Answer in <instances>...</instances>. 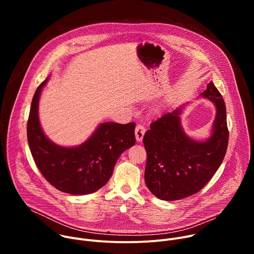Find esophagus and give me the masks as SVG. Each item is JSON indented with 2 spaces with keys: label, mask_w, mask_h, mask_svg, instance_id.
<instances>
[{
  "label": "esophagus",
  "mask_w": 254,
  "mask_h": 254,
  "mask_svg": "<svg viewBox=\"0 0 254 254\" xmlns=\"http://www.w3.org/2000/svg\"><path fill=\"white\" fill-rule=\"evenodd\" d=\"M144 132H146V128H144L143 126L137 125V126L135 127L134 133H135V138H136L137 141H141V140H142V137H143Z\"/></svg>",
  "instance_id": "esophagus-1"
}]
</instances>
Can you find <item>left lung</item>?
<instances>
[{
    "mask_svg": "<svg viewBox=\"0 0 254 254\" xmlns=\"http://www.w3.org/2000/svg\"><path fill=\"white\" fill-rule=\"evenodd\" d=\"M201 96L216 106L212 135L206 141L189 137L181 126V107L151 124L143 135L147 152L144 181L159 199L180 200L199 192L220 167L228 146L226 106L211 81Z\"/></svg>",
    "mask_w": 254,
    "mask_h": 254,
    "instance_id": "1",
    "label": "left lung"
}]
</instances>
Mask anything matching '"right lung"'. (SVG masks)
Here are the masks:
<instances>
[{
    "label": "right lung",
    "mask_w": 254,
    "mask_h": 254,
    "mask_svg": "<svg viewBox=\"0 0 254 254\" xmlns=\"http://www.w3.org/2000/svg\"><path fill=\"white\" fill-rule=\"evenodd\" d=\"M45 79L36 90L27 124V137L34 162L48 182L61 192L86 195L111 179L120 156L135 142L134 123H103L82 144L57 146L44 134L38 117L39 97Z\"/></svg>",
    "instance_id": "right-lung-1"
}]
</instances>
